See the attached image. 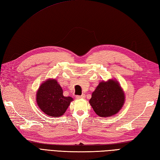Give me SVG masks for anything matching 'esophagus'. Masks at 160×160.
I'll return each instance as SVG.
<instances>
[{"instance_id": "esophagus-1", "label": "esophagus", "mask_w": 160, "mask_h": 160, "mask_svg": "<svg viewBox=\"0 0 160 160\" xmlns=\"http://www.w3.org/2000/svg\"><path fill=\"white\" fill-rule=\"evenodd\" d=\"M85 98V95L84 94H82V95H80V96L78 95V96H76V99H82V98Z\"/></svg>"}]
</instances>
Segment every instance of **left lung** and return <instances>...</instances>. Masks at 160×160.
Instances as JSON below:
<instances>
[{
    "label": "left lung",
    "mask_w": 160,
    "mask_h": 160,
    "mask_svg": "<svg viewBox=\"0 0 160 160\" xmlns=\"http://www.w3.org/2000/svg\"><path fill=\"white\" fill-rule=\"evenodd\" d=\"M125 96L117 79L100 82L92 92L89 103L100 117H109L117 114L123 106Z\"/></svg>",
    "instance_id": "left-lung-1"
}]
</instances>
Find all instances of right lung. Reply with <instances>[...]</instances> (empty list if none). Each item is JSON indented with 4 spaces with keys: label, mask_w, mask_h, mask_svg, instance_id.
Returning <instances> with one entry per match:
<instances>
[{
    "label": "right lung",
    "mask_w": 160,
    "mask_h": 160,
    "mask_svg": "<svg viewBox=\"0 0 160 160\" xmlns=\"http://www.w3.org/2000/svg\"><path fill=\"white\" fill-rule=\"evenodd\" d=\"M72 101V98L63 95L62 88L57 79L43 81L36 93V102L39 109L49 117L55 118L62 116Z\"/></svg>",
    "instance_id": "obj_1"
}]
</instances>
